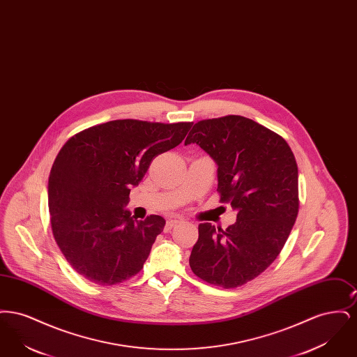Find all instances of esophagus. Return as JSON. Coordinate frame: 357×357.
Segmentation results:
<instances>
[{"instance_id": "34e87169", "label": "esophagus", "mask_w": 357, "mask_h": 357, "mask_svg": "<svg viewBox=\"0 0 357 357\" xmlns=\"http://www.w3.org/2000/svg\"><path fill=\"white\" fill-rule=\"evenodd\" d=\"M178 223H181L179 220H169L167 223H166V230H171L174 226H176Z\"/></svg>"}]
</instances>
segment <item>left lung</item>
<instances>
[{"label":"left lung","instance_id":"1","mask_svg":"<svg viewBox=\"0 0 357 357\" xmlns=\"http://www.w3.org/2000/svg\"><path fill=\"white\" fill-rule=\"evenodd\" d=\"M197 143L218 166L222 204L237 210L223 230L198 226L190 268L206 282L242 287L265 272L282 250L298 214V169L288 143L238 115L201 120L185 144Z\"/></svg>","mask_w":357,"mask_h":357}]
</instances>
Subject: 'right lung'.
Returning a JSON list of instances; mask_svg holds the SVG:
<instances>
[{
	"mask_svg": "<svg viewBox=\"0 0 357 357\" xmlns=\"http://www.w3.org/2000/svg\"><path fill=\"white\" fill-rule=\"evenodd\" d=\"M192 123L112 120L69 137L48 181L52 231L70 266L108 287L143 269L166 221H136L126 204L153 158L176 147Z\"/></svg>",
	"mask_w": 357,
	"mask_h": 357,
	"instance_id": "1",
	"label": "right lung"
}]
</instances>
